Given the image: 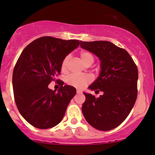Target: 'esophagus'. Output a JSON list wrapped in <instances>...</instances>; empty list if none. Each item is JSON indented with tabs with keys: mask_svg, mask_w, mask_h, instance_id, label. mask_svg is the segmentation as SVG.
Returning a JSON list of instances; mask_svg holds the SVG:
<instances>
[{
	"mask_svg": "<svg viewBox=\"0 0 155 155\" xmlns=\"http://www.w3.org/2000/svg\"><path fill=\"white\" fill-rule=\"evenodd\" d=\"M82 93V90H77V94H80Z\"/></svg>",
	"mask_w": 155,
	"mask_h": 155,
	"instance_id": "obj_1",
	"label": "esophagus"
}]
</instances>
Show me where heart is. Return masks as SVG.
<instances>
[{"instance_id": "obj_1", "label": "heart", "mask_w": 155, "mask_h": 155, "mask_svg": "<svg viewBox=\"0 0 155 155\" xmlns=\"http://www.w3.org/2000/svg\"><path fill=\"white\" fill-rule=\"evenodd\" d=\"M80 58L82 63L87 66H90L94 61V56L92 53L83 51L80 53ZM70 60V56H65L61 63V71L63 72H66L68 68V63ZM67 83L69 85L75 87L77 88H84L88 84L92 81V78L89 75H70L67 78Z\"/></svg>"}]
</instances>
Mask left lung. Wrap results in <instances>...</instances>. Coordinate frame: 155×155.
<instances>
[{"mask_svg":"<svg viewBox=\"0 0 155 155\" xmlns=\"http://www.w3.org/2000/svg\"><path fill=\"white\" fill-rule=\"evenodd\" d=\"M80 46L101 61L100 75L89 88L104 92L98 98L84 92L82 114L97 130H112L124 121L136 101L137 65L126 50L109 41H80Z\"/></svg>","mask_w":155,"mask_h":155,"instance_id":"left-lung-1","label":"left lung"}]
</instances>
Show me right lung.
I'll return each instance as SVG.
<instances>
[{
	"label": "right lung",
	"mask_w": 155,
	"mask_h": 155,
	"mask_svg": "<svg viewBox=\"0 0 155 155\" xmlns=\"http://www.w3.org/2000/svg\"><path fill=\"white\" fill-rule=\"evenodd\" d=\"M78 40L42 37L21 53L12 74L15 104L22 117L35 128L47 129L58 124L76 89L56 80L58 92L48 87L61 74L63 58L79 46Z\"/></svg>",
	"instance_id": "right-lung-1"
}]
</instances>
